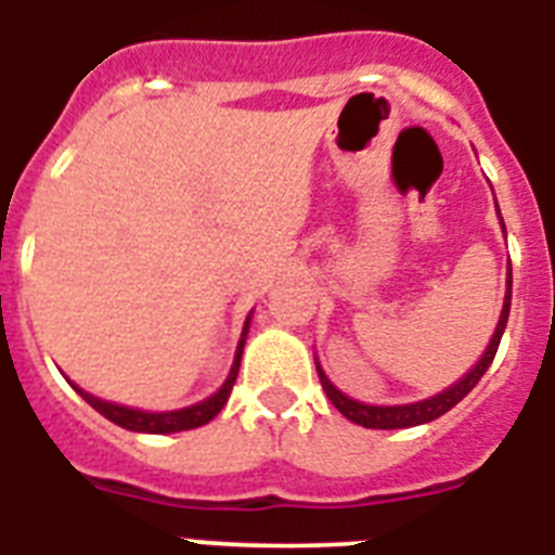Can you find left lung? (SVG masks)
Here are the masks:
<instances>
[{
  "label": "left lung",
  "mask_w": 555,
  "mask_h": 555,
  "mask_svg": "<svg viewBox=\"0 0 555 555\" xmlns=\"http://www.w3.org/2000/svg\"><path fill=\"white\" fill-rule=\"evenodd\" d=\"M502 219V216H499ZM504 228V222H502ZM511 291H513V276L507 273V293H504V305H502V317H499L496 333H493V339H490L488 350L481 353V359L470 367V373H465L456 385H450L448 390H441V393L430 396V399H422V402H410V404H362L345 396L339 387H333V382L324 376V371L319 367V382H322L324 393L333 402V408L339 410L341 416H348L350 422L362 427H373V430H399V427H413V425H425V422H434V418L444 416L450 408H456L467 393H470L473 387L479 385V379L485 376V371L493 362V356L499 350V341H502V333L507 327V313H511Z\"/></svg>",
  "instance_id": "1"
}]
</instances>
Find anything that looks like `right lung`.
Segmentation results:
<instances>
[{
  "label": "right lung",
  "mask_w": 555,
  "mask_h": 555,
  "mask_svg": "<svg viewBox=\"0 0 555 555\" xmlns=\"http://www.w3.org/2000/svg\"><path fill=\"white\" fill-rule=\"evenodd\" d=\"M247 327H250V317H247L245 331H242V339H238L236 359H233V367H231V373H228V379H224V385L219 387L214 396H207L205 402H199V404H191V408H182V410H170V413H147V410L125 408V404H114V402H102V399L85 393L82 387L74 385L76 393L82 396L90 408L99 410L102 416L111 418L114 425L125 427V430H137V434H179V430H193V427H202L224 408L228 396H231L233 382H236V376H238L242 350H245Z\"/></svg>",
  "instance_id": "1"
}]
</instances>
